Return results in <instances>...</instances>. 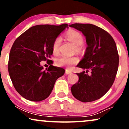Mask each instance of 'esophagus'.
I'll list each match as a JSON object with an SVG mask.
<instances>
[{
	"mask_svg": "<svg viewBox=\"0 0 129 129\" xmlns=\"http://www.w3.org/2000/svg\"><path fill=\"white\" fill-rule=\"evenodd\" d=\"M72 73V72L70 70H66V75H70V74Z\"/></svg>",
	"mask_w": 129,
	"mask_h": 129,
	"instance_id": "1",
	"label": "esophagus"
}]
</instances>
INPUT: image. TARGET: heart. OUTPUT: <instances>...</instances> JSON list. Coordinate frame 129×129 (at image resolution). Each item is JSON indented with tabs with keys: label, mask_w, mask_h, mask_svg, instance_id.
I'll return each mask as SVG.
<instances>
[{
	"label": "heart",
	"mask_w": 129,
	"mask_h": 129,
	"mask_svg": "<svg viewBox=\"0 0 129 129\" xmlns=\"http://www.w3.org/2000/svg\"><path fill=\"white\" fill-rule=\"evenodd\" d=\"M66 38L76 46L78 51L81 50V45L84 42V38L79 32L71 29L67 32ZM61 43V38L58 37L54 40L53 43L52 50L54 54H57L59 48ZM78 59L76 57H69L67 56H60L56 59V64L59 67H65L68 69H71L73 65L78 63Z\"/></svg>",
	"instance_id": "b5f03b06"
}]
</instances>
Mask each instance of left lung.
<instances>
[{
    "mask_svg": "<svg viewBox=\"0 0 129 129\" xmlns=\"http://www.w3.org/2000/svg\"><path fill=\"white\" fill-rule=\"evenodd\" d=\"M70 27L83 33L87 47L78 67L87 69L79 73L78 82L71 88L72 94L81 102L100 99L109 91L115 79L119 65L116 43L101 28L90 23H74ZM90 74H87L88 70Z\"/></svg>",
    "mask_w": 129,
    "mask_h": 129,
    "instance_id": "left-lung-1",
    "label": "left lung"
}]
</instances>
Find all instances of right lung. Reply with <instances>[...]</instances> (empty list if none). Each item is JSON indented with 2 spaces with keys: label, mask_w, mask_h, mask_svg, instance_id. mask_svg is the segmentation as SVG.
<instances>
[{
  "label": "right lung",
  "mask_w": 129,
  "mask_h": 129,
  "mask_svg": "<svg viewBox=\"0 0 129 129\" xmlns=\"http://www.w3.org/2000/svg\"><path fill=\"white\" fill-rule=\"evenodd\" d=\"M66 28L60 25H38L19 36L11 47L8 69L13 85L22 97L31 101L45 100L52 91L56 81L65 70L53 66L50 59L54 41ZM49 62L45 71L41 61Z\"/></svg>",
  "instance_id": "right-lung-1"
}]
</instances>
